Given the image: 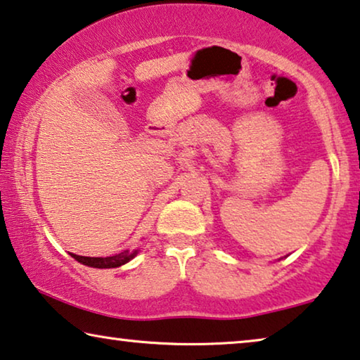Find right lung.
<instances>
[{"mask_svg":"<svg viewBox=\"0 0 360 360\" xmlns=\"http://www.w3.org/2000/svg\"><path fill=\"white\" fill-rule=\"evenodd\" d=\"M139 250H134V252H129L124 250L121 252V254H116V255H111V257H82V255H76V254H71L74 259L80 264L87 265V266H94V268H116V266H121L127 264L129 260H132L134 257L137 255Z\"/></svg>","mask_w":360,"mask_h":360,"instance_id":"1","label":"right lung"}]
</instances>
